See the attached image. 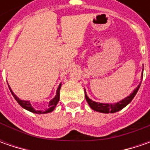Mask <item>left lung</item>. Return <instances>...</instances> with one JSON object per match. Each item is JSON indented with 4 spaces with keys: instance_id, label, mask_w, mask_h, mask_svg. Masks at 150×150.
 <instances>
[{
    "instance_id": "obj_1",
    "label": "left lung",
    "mask_w": 150,
    "mask_h": 150,
    "mask_svg": "<svg viewBox=\"0 0 150 150\" xmlns=\"http://www.w3.org/2000/svg\"><path fill=\"white\" fill-rule=\"evenodd\" d=\"M141 79H143V72H142ZM141 84V83H140ZM140 84L133 91V93L130 94L129 96L126 97L125 98H124L123 100L119 101L116 103H97L94 101L91 100L88 97V95L86 94V92H85V98L88 102V103L89 104L90 108L92 109H93L94 111L100 112H104V113H109V112H116L123 109L124 107L127 106L129 103L131 101L133 100V98H134V96L136 95L138 90L140 87Z\"/></svg>"
}]
</instances>
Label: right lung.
<instances>
[{"label": "right lung", "mask_w": 150, "mask_h": 150, "mask_svg": "<svg viewBox=\"0 0 150 150\" xmlns=\"http://www.w3.org/2000/svg\"><path fill=\"white\" fill-rule=\"evenodd\" d=\"M61 86H62V84H59V86H58V88L57 90V94L55 96L54 98H52V100L49 102V105H48V108L47 109H46L45 111H42V110H36L35 108H33V107L32 106V104H31V103H30V101H25V100H21L19 98H17L16 95H15L14 93L12 92V90L11 89V88H10V86L8 85L9 87V89L11 91V94L13 95L14 97V98L16 100V102L20 104L21 106L23 108H25L26 110H28V111H30V112H34V113H38V114H42V113H47V112H52V111H53L54 110V108L57 106V103H58V101H59V98H60V88H61Z\"/></svg>", "instance_id": "add662e5"}]
</instances>
